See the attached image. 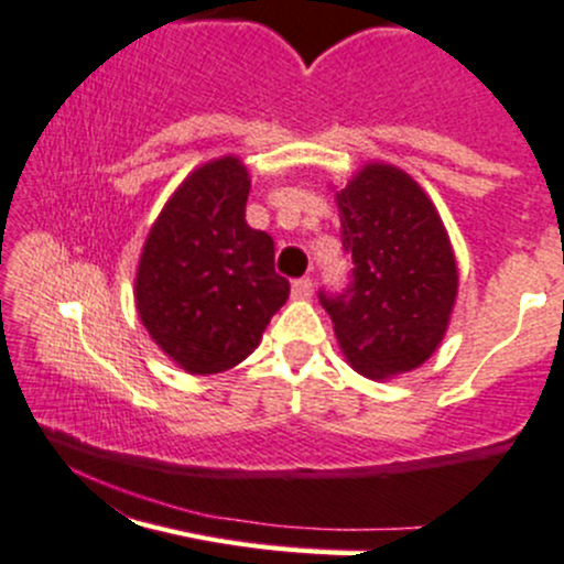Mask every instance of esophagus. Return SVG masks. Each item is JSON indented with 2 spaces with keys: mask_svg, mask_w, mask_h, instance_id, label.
Listing matches in <instances>:
<instances>
[{
  "mask_svg": "<svg viewBox=\"0 0 564 564\" xmlns=\"http://www.w3.org/2000/svg\"><path fill=\"white\" fill-rule=\"evenodd\" d=\"M312 290H315V284H312L310 276H301V280H295L290 284V293H293V299H310Z\"/></svg>",
  "mask_w": 564,
  "mask_h": 564,
  "instance_id": "obj_1",
  "label": "esophagus"
}]
</instances>
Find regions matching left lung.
Instances as JSON below:
<instances>
[{
    "mask_svg": "<svg viewBox=\"0 0 564 564\" xmlns=\"http://www.w3.org/2000/svg\"><path fill=\"white\" fill-rule=\"evenodd\" d=\"M336 203L352 258L350 288L321 290L336 341L369 380L417 369L443 341L458 290L443 219L408 173L386 162L364 165Z\"/></svg>",
    "mask_w": 564,
    "mask_h": 564,
    "instance_id": "obj_1",
    "label": "left lung"
}]
</instances>
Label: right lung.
Here are the masks:
<instances>
[{"instance_id":"add662e5","label":"right lung","mask_w":564,"mask_h":564,"mask_svg":"<svg viewBox=\"0 0 564 564\" xmlns=\"http://www.w3.org/2000/svg\"><path fill=\"white\" fill-rule=\"evenodd\" d=\"M247 195L239 156L206 162L171 195L143 243L138 315L189 375L241 364L290 295L274 271V239L247 225Z\"/></svg>"}]
</instances>
